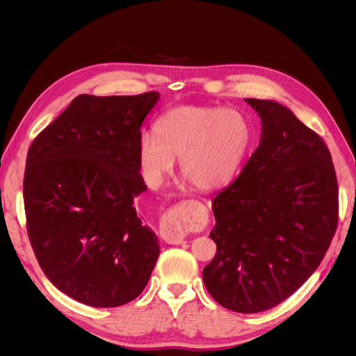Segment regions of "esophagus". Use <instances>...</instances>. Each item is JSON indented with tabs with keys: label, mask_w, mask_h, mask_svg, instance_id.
<instances>
[{
	"label": "esophagus",
	"mask_w": 356,
	"mask_h": 356,
	"mask_svg": "<svg viewBox=\"0 0 356 356\" xmlns=\"http://www.w3.org/2000/svg\"><path fill=\"white\" fill-rule=\"evenodd\" d=\"M160 233L165 242L170 245H179L184 242L186 233L182 230V213L178 208L169 209L160 222Z\"/></svg>",
	"instance_id": "esophagus-1"
}]
</instances>
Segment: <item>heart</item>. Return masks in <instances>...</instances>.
<instances>
[{"instance_id": "b5f03b06", "label": "heart", "mask_w": 356, "mask_h": 356, "mask_svg": "<svg viewBox=\"0 0 356 356\" xmlns=\"http://www.w3.org/2000/svg\"><path fill=\"white\" fill-rule=\"evenodd\" d=\"M153 134L139 138L138 160L145 179L160 186L179 159L181 177L202 191L217 190L234 177L250 144L246 118L230 108L181 105L161 114Z\"/></svg>"}]
</instances>
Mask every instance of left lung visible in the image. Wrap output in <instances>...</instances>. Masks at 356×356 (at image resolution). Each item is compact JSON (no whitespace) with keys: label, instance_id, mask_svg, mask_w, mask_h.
Listing matches in <instances>:
<instances>
[{"label":"left lung","instance_id":"1","mask_svg":"<svg viewBox=\"0 0 356 356\" xmlns=\"http://www.w3.org/2000/svg\"><path fill=\"white\" fill-rule=\"evenodd\" d=\"M261 118L260 144L212 200L217 243L203 268L212 298L239 314L272 309L324 258L339 221V187L322 138L282 104L245 99Z\"/></svg>","mask_w":356,"mask_h":356}]
</instances>
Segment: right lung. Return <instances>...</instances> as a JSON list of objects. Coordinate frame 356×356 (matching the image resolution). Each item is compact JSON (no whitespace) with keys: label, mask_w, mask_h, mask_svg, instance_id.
Masks as SVG:
<instances>
[{"label":"right lung","mask_w":356,"mask_h":356,"mask_svg":"<svg viewBox=\"0 0 356 356\" xmlns=\"http://www.w3.org/2000/svg\"><path fill=\"white\" fill-rule=\"evenodd\" d=\"M160 99L80 95L31 144L24 178L26 229L37 260L62 293L117 307L148 284L160 252L134 207L147 190L141 126Z\"/></svg>","instance_id":"1"}]
</instances>
